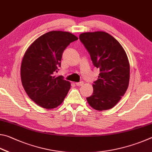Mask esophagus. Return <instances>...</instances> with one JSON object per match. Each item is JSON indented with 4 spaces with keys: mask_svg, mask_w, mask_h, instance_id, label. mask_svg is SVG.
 I'll use <instances>...</instances> for the list:
<instances>
[{
    "mask_svg": "<svg viewBox=\"0 0 152 152\" xmlns=\"http://www.w3.org/2000/svg\"><path fill=\"white\" fill-rule=\"evenodd\" d=\"M76 86H78V87H80V86H82L84 84L83 81H81V82H77V83H76Z\"/></svg>",
    "mask_w": 152,
    "mask_h": 152,
    "instance_id": "obj_1",
    "label": "esophagus"
}]
</instances>
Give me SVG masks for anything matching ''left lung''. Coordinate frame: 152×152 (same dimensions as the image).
<instances>
[{"label":"left lung","instance_id":"1","mask_svg":"<svg viewBox=\"0 0 152 152\" xmlns=\"http://www.w3.org/2000/svg\"><path fill=\"white\" fill-rule=\"evenodd\" d=\"M79 39L100 71L87 102L97 111L113 108L128 88L130 68L126 53L113 37L103 31L81 33Z\"/></svg>","mask_w":152,"mask_h":152}]
</instances>
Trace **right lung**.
I'll list each match as a JSON object with an SVG mask.
<instances>
[{"label":"right lung","instance_id":"obj_1","mask_svg":"<svg viewBox=\"0 0 152 152\" xmlns=\"http://www.w3.org/2000/svg\"><path fill=\"white\" fill-rule=\"evenodd\" d=\"M77 37L69 32L53 31L37 39L24 55L20 66L23 88L30 99L50 110L63 103L71 88L70 82L54 75L61 66L66 47Z\"/></svg>","mask_w":152,"mask_h":152}]
</instances>
